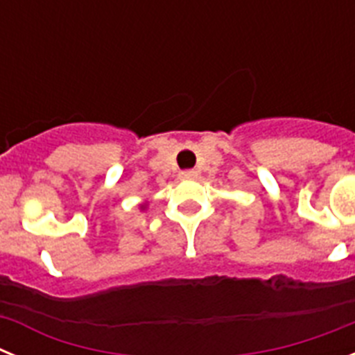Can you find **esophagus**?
Wrapping results in <instances>:
<instances>
[{
	"label": "esophagus",
	"mask_w": 355,
	"mask_h": 355,
	"mask_svg": "<svg viewBox=\"0 0 355 355\" xmlns=\"http://www.w3.org/2000/svg\"><path fill=\"white\" fill-rule=\"evenodd\" d=\"M180 178L181 180H196L197 172L196 171H183V172H180Z\"/></svg>",
	"instance_id": "obj_1"
}]
</instances>
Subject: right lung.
<instances>
[{
  "label": "right lung",
  "instance_id": "1",
  "mask_svg": "<svg viewBox=\"0 0 355 355\" xmlns=\"http://www.w3.org/2000/svg\"><path fill=\"white\" fill-rule=\"evenodd\" d=\"M147 206H149V202H147V200H146V202H142V205H140V209H142V211H144V209H146Z\"/></svg>",
  "mask_w": 355,
  "mask_h": 355
}]
</instances>
